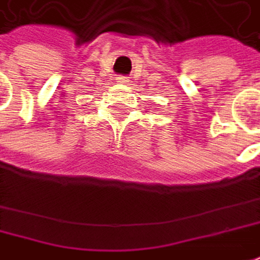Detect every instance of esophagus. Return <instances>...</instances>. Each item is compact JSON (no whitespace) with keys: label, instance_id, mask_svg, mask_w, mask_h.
Returning <instances> with one entry per match:
<instances>
[{"label":"esophagus","instance_id":"obj_1","mask_svg":"<svg viewBox=\"0 0 260 260\" xmlns=\"http://www.w3.org/2000/svg\"><path fill=\"white\" fill-rule=\"evenodd\" d=\"M115 80H117L118 83H127V82H128V77H125V76H118Z\"/></svg>","mask_w":260,"mask_h":260}]
</instances>
